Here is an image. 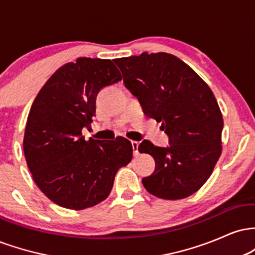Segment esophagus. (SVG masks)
<instances>
[{
	"label": "esophagus",
	"instance_id": "esophagus-1",
	"mask_svg": "<svg viewBox=\"0 0 255 255\" xmlns=\"http://www.w3.org/2000/svg\"><path fill=\"white\" fill-rule=\"evenodd\" d=\"M131 146H133V153L134 156H137L139 154V151H137V147H139V142L137 141H131Z\"/></svg>",
	"mask_w": 255,
	"mask_h": 255
}]
</instances>
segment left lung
Listing matches in <instances>:
<instances>
[{
	"instance_id": "left-lung-1",
	"label": "left lung",
	"mask_w": 255,
	"mask_h": 255,
	"mask_svg": "<svg viewBox=\"0 0 255 255\" xmlns=\"http://www.w3.org/2000/svg\"><path fill=\"white\" fill-rule=\"evenodd\" d=\"M124 84L148 118L162 122L170 145L144 140L137 150L156 162L142 178L154 197L177 200L192 195L211 176L222 153L223 118L215 95L188 64L171 54L142 52L116 58Z\"/></svg>"
}]
</instances>
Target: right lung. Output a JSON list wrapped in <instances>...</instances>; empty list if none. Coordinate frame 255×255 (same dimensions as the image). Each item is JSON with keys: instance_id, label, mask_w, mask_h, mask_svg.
Wrapping results in <instances>:
<instances>
[{"instance_id": "obj_1", "label": "right lung", "mask_w": 255, "mask_h": 255, "mask_svg": "<svg viewBox=\"0 0 255 255\" xmlns=\"http://www.w3.org/2000/svg\"><path fill=\"white\" fill-rule=\"evenodd\" d=\"M122 75L110 60L79 57L63 64L38 92L26 124L24 153L44 194L71 210L92 207L108 198L116 172L133 157L128 139L85 140L96 115V98Z\"/></svg>"}]
</instances>
